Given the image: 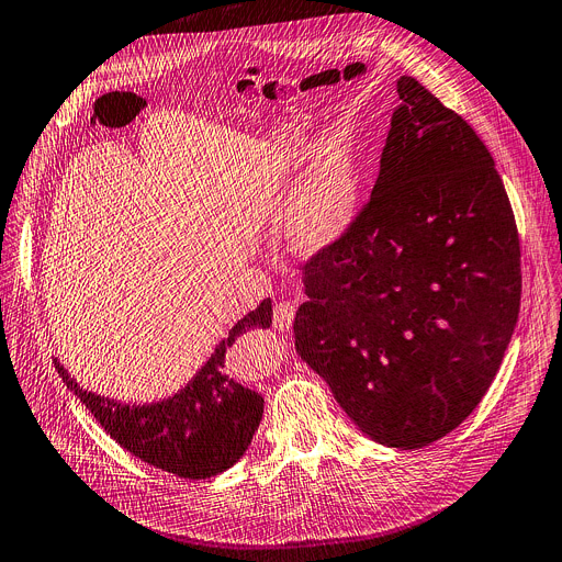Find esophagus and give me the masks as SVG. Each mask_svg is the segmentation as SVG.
<instances>
[{
  "label": "esophagus",
  "instance_id": "esophagus-1",
  "mask_svg": "<svg viewBox=\"0 0 562 562\" xmlns=\"http://www.w3.org/2000/svg\"><path fill=\"white\" fill-rule=\"evenodd\" d=\"M293 316H295V305L293 303H278L276 310H273V327L284 331L291 327L293 323Z\"/></svg>",
  "mask_w": 562,
  "mask_h": 562
}]
</instances>
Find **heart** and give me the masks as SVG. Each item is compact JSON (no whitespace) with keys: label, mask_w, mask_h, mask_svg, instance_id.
<instances>
[{"label":"heart","mask_w":562,"mask_h":562,"mask_svg":"<svg viewBox=\"0 0 562 562\" xmlns=\"http://www.w3.org/2000/svg\"><path fill=\"white\" fill-rule=\"evenodd\" d=\"M363 205L357 154L327 144L312 156L286 203V241L301 255H318L341 241Z\"/></svg>","instance_id":"1"}]
</instances>
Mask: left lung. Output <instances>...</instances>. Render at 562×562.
Returning a JSON list of instances; mask_svg holds the SVG:
<instances>
[{"label":"left lung","instance_id":"8db88e82","mask_svg":"<svg viewBox=\"0 0 562 562\" xmlns=\"http://www.w3.org/2000/svg\"><path fill=\"white\" fill-rule=\"evenodd\" d=\"M397 94L370 201L305 265L293 334L361 434L420 450L497 375L519 314V239L470 124L414 77Z\"/></svg>","mask_w":562,"mask_h":562}]
</instances>
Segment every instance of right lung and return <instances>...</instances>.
I'll return each mask as SVG.
<instances>
[{
    "mask_svg": "<svg viewBox=\"0 0 562 562\" xmlns=\"http://www.w3.org/2000/svg\"><path fill=\"white\" fill-rule=\"evenodd\" d=\"M265 297L228 331L196 375L173 395L151 404H126L86 391L54 359L58 375L97 423L144 463L182 479H207L233 468L248 450L265 414V397L226 375V352L248 329L271 327Z\"/></svg>",
    "mask_w": 562,
    "mask_h": 562,
    "instance_id": "right-lung-1",
    "label": "right lung"
}]
</instances>
